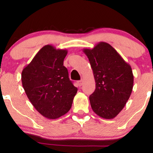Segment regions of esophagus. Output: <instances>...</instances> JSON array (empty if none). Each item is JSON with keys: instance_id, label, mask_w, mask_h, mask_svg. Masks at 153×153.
<instances>
[{"instance_id": "1", "label": "esophagus", "mask_w": 153, "mask_h": 153, "mask_svg": "<svg viewBox=\"0 0 153 153\" xmlns=\"http://www.w3.org/2000/svg\"><path fill=\"white\" fill-rule=\"evenodd\" d=\"M82 82H83V81H82V80H79V81H78V86H79V87L82 86Z\"/></svg>"}]
</instances>
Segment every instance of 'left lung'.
I'll use <instances>...</instances> for the list:
<instances>
[{"label":"left lung","mask_w":153,"mask_h":153,"mask_svg":"<svg viewBox=\"0 0 153 153\" xmlns=\"http://www.w3.org/2000/svg\"><path fill=\"white\" fill-rule=\"evenodd\" d=\"M87 57L96 81V89L89 98L91 108L103 119H114L123 109L132 91L131 66L106 42L89 50Z\"/></svg>","instance_id":"8db88e82"}]
</instances>
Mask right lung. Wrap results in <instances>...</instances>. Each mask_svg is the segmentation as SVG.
I'll return each mask as SVG.
<instances>
[{
    "instance_id": "1",
    "label": "right lung",
    "mask_w": 153,
    "mask_h": 153,
    "mask_svg": "<svg viewBox=\"0 0 153 153\" xmlns=\"http://www.w3.org/2000/svg\"><path fill=\"white\" fill-rule=\"evenodd\" d=\"M67 53L65 50H56L46 45L22 71V85L26 96L49 119L65 114L71 109L78 91L63 65Z\"/></svg>"
}]
</instances>
